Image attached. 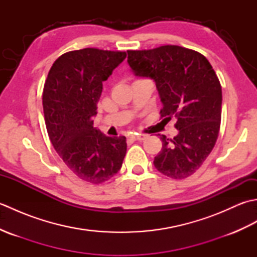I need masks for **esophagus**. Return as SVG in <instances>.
Here are the masks:
<instances>
[{"mask_svg":"<svg viewBox=\"0 0 257 257\" xmlns=\"http://www.w3.org/2000/svg\"><path fill=\"white\" fill-rule=\"evenodd\" d=\"M129 138L132 140H145L146 139V135H143V134H134V135H130Z\"/></svg>","mask_w":257,"mask_h":257,"instance_id":"1","label":"esophagus"}]
</instances>
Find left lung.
Masks as SVG:
<instances>
[{"label": "left lung", "instance_id": "8db88e82", "mask_svg": "<svg viewBox=\"0 0 257 257\" xmlns=\"http://www.w3.org/2000/svg\"><path fill=\"white\" fill-rule=\"evenodd\" d=\"M127 53L135 74L156 81L161 118L177 119L179 134L173 139L161 136L155 167L176 180L192 176L211 154L220 133L222 87L214 69L199 52L178 45Z\"/></svg>", "mask_w": 257, "mask_h": 257}]
</instances>
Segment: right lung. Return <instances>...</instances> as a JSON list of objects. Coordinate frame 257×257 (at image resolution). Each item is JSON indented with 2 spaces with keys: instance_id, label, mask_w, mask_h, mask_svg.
<instances>
[{
  "instance_id": "add662e5",
  "label": "right lung",
  "mask_w": 257,
  "mask_h": 257,
  "mask_svg": "<svg viewBox=\"0 0 257 257\" xmlns=\"http://www.w3.org/2000/svg\"><path fill=\"white\" fill-rule=\"evenodd\" d=\"M127 56L125 52L84 48L59 56L43 89L48 137L58 156L79 179L92 184L108 181L122 166L125 137H107L94 128L92 117L102 81Z\"/></svg>"
}]
</instances>
